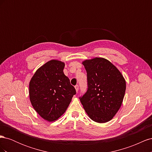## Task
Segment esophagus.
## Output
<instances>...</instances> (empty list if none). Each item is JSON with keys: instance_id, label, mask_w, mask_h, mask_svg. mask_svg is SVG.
Masks as SVG:
<instances>
[{"instance_id": "obj_1", "label": "esophagus", "mask_w": 152, "mask_h": 152, "mask_svg": "<svg viewBox=\"0 0 152 152\" xmlns=\"http://www.w3.org/2000/svg\"><path fill=\"white\" fill-rule=\"evenodd\" d=\"M75 88L76 91H77V92H78V91H79V86H78V85H76V86H75Z\"/></svg>"}]
</instances>
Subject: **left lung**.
Here are the masks:
<instances>
[{"instance_id": "8db88e82", "label": "left lung", "mask_w": 152, "mask_h": 152, "mask_svg": "<svg viewBox=\"0 0 152 152\" xmlns=\"http://www.w3.org/2000/svg\"><path fill=\"white\" fill-rule=\"evenodd\" d=\"M87 76L88 88L80 98L87 115L93 121L105 123L111 121L120 109L126 89L121 72L103 58L82 61Z\"/></svg>"}]
</instances>
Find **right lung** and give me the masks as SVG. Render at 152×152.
Instances as JSON below:
<instances>
[{
  "instance_id": "right-lung-1",
  "label": "right lung",
  "mask_w": 152,
  "mask_h": 152,
  "mask_svg": "<svg viewBox=\"0 0 152 152\" xmlns=\"http://www.w3.org/2000/svg\"><path fill=\"white\" fill-rule=\"evenodd\" d=\"M65 64L56 59L45 63L35 72L29 83L32 107L48 122L58 120L66 112L76 91L64 74Z\"/></svg>"
}]
</instances>
